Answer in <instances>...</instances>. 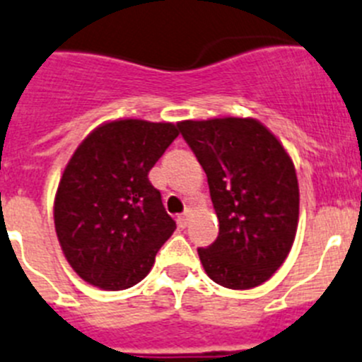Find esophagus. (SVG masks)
<instances>
[{"mask_svg":"<svg viewBox=\"0 0 362 362\" xmlns=\"http://www.w3.org/2000/svg\"><path fill=\"white\" fill-rule=\"evenodd\" d=\"M177 221H178V226H180V227H187V223H189V211H185V213L178 214Z\"/></svg>","mask_w":362,"mask_h":362,"instance_id":"esophagus-1","label":"esophagus"}]
</instances>
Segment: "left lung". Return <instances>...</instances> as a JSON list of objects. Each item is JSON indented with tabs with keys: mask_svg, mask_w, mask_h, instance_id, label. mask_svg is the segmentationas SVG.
<instances>
[{
	"mask_svg": "<svg viewBox=\"0 0 362 362\" xmlns=\"http://www.w3.org/2000/svg\"><path fill=\"white\" fill-rule=\"evenodd\" d=\"M209 184L220 233L198 256L218 285L247 291L283 265L294 243L299 187L292 158L256 119L178 122Z\"/></svg>",
	"mask_w": 362,
	"mask_h": 362,
	"instance_id": "left-lung-1",
	"label": "left lung"
}]
</instances>
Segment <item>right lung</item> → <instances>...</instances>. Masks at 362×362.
<instances>
[{"label": "right lung", "instance_id": "obj_1", "mask_svg": "<svg viewBox=\"0 0 362 362\" xmlns=\"http://www.w3.org/2000/svg\"><path fill=\"white\" fill-rule=\"evenodd\" d=\"M178 136L171 122L112 120L64 168L54 202L64 258L86 283L124 291L144 279L177 223L148 173Z\"/></svg>", "mask_w": 362, "mask_h": 362}]
</instances>
